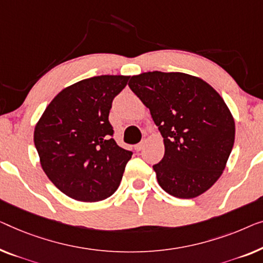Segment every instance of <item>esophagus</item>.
Segmentation results:
<instances>
[{
    "label": "esophagus",
    "instance_id": "1",
    "mask_svg": "<svg viewBox=\"0 0 263 263\" xmlns=\"http://www.w3.org/2000/svg\"><path fill=\"white\" fill-rule=\"evenodd\" d=\"M144 143H146V142H144V141H141V142L140 143H138V144H136V146H135V151H141V149H142V148L144 147Z\"/></svg>",
    "mask_w": 263,
    "mask_h": 263
}]
</instances>
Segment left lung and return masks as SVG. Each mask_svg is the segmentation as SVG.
Listing matches in <instances>:
<instances>
[{
  "mask_svg": "<svg viewBox=\"0 0 263 263\" xmlns=\"http://www.w3.org/2000/svg\"><path fill=\"white\" fill-rule=\"evenodd\" d=\"M128 85L163 138L165 155L153 166L159 185L182 199L208 191L235 141V121L223 98L203 79L181 72H144Z\"/></svg>",
  "mask_w": 263,
  "mask_h": 263,
  "instance_id": "obj_1",
  "label": "left lung"
}]
</instances>
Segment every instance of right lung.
<instances>
[{
	"label": "right lung",
	"mask_w": 263,
	"mask_h": 263,
	"mask_svg": "<svg viewBox=\"0 0 263 263\" xmlns=\"http://www.w3.org/2000/svg\"><path fill=\"white\" fill-rule=\"evenodd\" d=\"M128 81V76H97L67 86L35 125L41 167L72 199L103 200L120 186L133 153L112 139L109 112Z\"/></svg>",
	"instance_id": "1"
}]
</instances>
